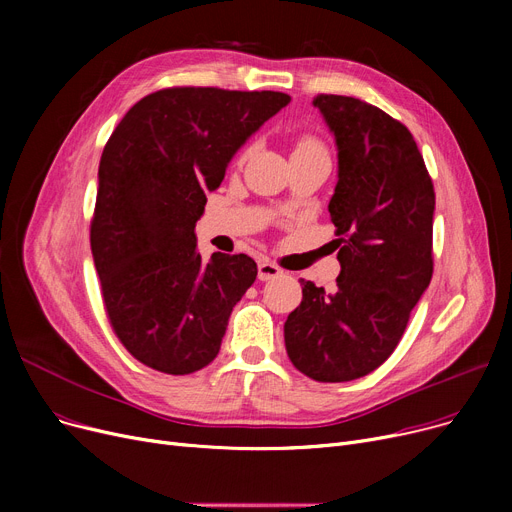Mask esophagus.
I'll list each match as a JSON object with an SVG mask.
<instances>
[{"instance_id": "obj_1", "label": "esophagus", "mask_w": 512, "mask_h": 512, "mask_svg": "<svg viewBox=\"0 0 512 512\" xmlns=\"http://www.w3.org/2000/svg\"><path fill=\"white\" fill-rule=\"evenodd\" d=\"M278 276H282V270H280V267H278L276 263H272V261H261V263L257 265V278H259L261 282L274 280V278H278Z\"/></svg>"}]
</instances>
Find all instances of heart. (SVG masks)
<instances>
[{"label":"heart","instance_id":"b5f03b06","mask_svg":"<svg viewBox=\"0 0 512 512\" xmlns=\"http://www.w3.org/2000/svg\"><path fill=\"white\" fill-rule=\"evenodd\" d=\"M253 147L255 145H249L245 151H242V157H247L253 151ZM309 149H324V147H321V143L315 137H309V134H307V137L299 139V143H297V147H294V151H309Z\"/></svg>","mask_w":512,"mask_h":512}]
</instances>
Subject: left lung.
Masks as SVG:
<instances>
[{
	"mask_svg": "<svg viewBox=\"0 0 512 512\" xmlns=\"http://www.w3.org/2000/svg\"><path fill=\"white\" fill-rule=\"evenodd\" d=\"M313 105L338 147L328 209L340 276L334 294L301 280L284 342L311 380L351 382L394 353L432 280L436 193L405 124L355 97L317 95Z\"/></svg>",
	"mask_w": 512,
	"mask_h": 512,
	"instance_id": "8db88e82",
	"label": "left lung"
}]
</instances>
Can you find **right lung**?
<instances>
[{"instance_id":"add662e5","label":"right lung","mask_w":512,"mask_h":512,"mask_svg":"<svg viewBox=\"0 0 512 512\" xmlns=\"http://www.w3.org/2000/svg\"><path fill=\"white\" fill-rule=\"evenodd\" d=\"M288 103L278 91L161 89L105 143L91 251L107 319L143 365L186 375L218 357L257 263L242 253L205 263L195 224L234 153Z\"/></svg>"}]
</instances>
